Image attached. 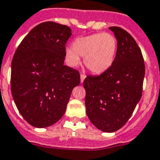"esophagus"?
Segmentation results:
<instances>
[{"instance_id":"esophagus-1","label":"esophagus","mask_w":160,"mask_h":160,"mask_svg":"<svg viewBox=\"0 0 160 160\" xmlns=\"http://www.w3.org/2000/svg\"><path fill=\"white\" fill-rule=\"evenodd\" d=\"M85 77H86L85 74H84V73H81V74H80V82H81V83L84 81V80L85 79Z\"/></svg>"}]
</instances>
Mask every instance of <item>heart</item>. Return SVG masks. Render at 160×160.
Here are the masks:
<instances>
[{
    "label": "heart",
    "instance_id": "heart-1",
    "mask_svg": "<svg viewBox=\"0 0 160 160\" xmlns=\"http://www.w3.org/2000/svg\"><path fill=\"white\" fill-rule=\"evenodd\" d=\"M117 39L109 33H97L77 38L65 51L67 60L71 66L80 63V56L92 72L101 74L112 65L117 52Z\"/></svg>",
    "mask_w": 160,
    "mask_h": 160
}]
</instances>
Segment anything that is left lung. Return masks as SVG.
<instances>
[{"label":"left lung","mask_w":160,"mask_h":160,"mask_svg":"<svg viewBox=\"0 0 160 160\" xmlns=\"http://www.w3.org/2000/svg\"><path fill=\"white\" fill-rule=\"evenodd\" d=\"M118 41L111 67L97 76H88L83 85L88 118L104 132L117 131L130 119L142 93L145 64L141 49L128 32L111 26Z\"/></svg>","instance_id":"8db88e82"}]
</instances>
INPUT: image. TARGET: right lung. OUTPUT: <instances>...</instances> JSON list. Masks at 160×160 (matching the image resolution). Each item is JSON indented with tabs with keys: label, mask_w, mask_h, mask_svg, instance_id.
<instances>
[{
	"label": "right lung",
	"mask_w": 160,
	"mask_h": 160,
	"mask_svg": "<svg viewBox=\"0 0 160 160\" xmlns=\"http://www.w3.org/2000/svg\"><path fill=\"white\" fill-rule=\"evenodd\" d=\"M68 26L54 22L32 29L17 48L11 63V92L19 113L37 128L55 124L63 116L79 71L63 64Z\"/></svg>",
	"instance_id": "1"
}]
</instances>
